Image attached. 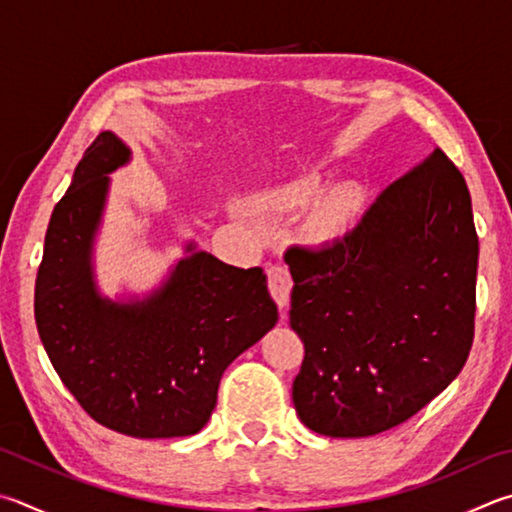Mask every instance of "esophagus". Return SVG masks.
<instances>
[{
  "mask_svg": "<svg viewBox=\"0 0 512 512\" xmlns=\"http://www.w3.org/2000/svg\"><path fill=\"white\" fill-rule=\"evenodd\" d=\"M266 275H268V291H271L273 300L284 311L288 306V297H291V288H293L291 273H288V268L282 264H271L266 268Z\"/></svg>",
  "mask_w": 512,
  "mask_h": 512,
  "instance_id": "esophagus-1",
  "label": "esophagus"
}]
</instances>
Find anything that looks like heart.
Returning <instances> with one entry per match:
<instances>
[{
  "instance_id": "heart-1",
  "label": "heart",
  "mask_w": 512,
  "mask_h": 512,
  "mask_svg": "<svg viewBox=\"0 0 512 512\" xmlns=\"http://www.w3.org/2000/svg\"><path fill=\"white\" fill-rule=\"evenodd\" d=\"M324 192H327V183L318 174H302L268 190L262 203L271 210H302L322 196L309 221V237L327 244V241L345 237L356 226L362 212V194L353 185H340L327 197Z\"/></svg>"
}]
</instances>
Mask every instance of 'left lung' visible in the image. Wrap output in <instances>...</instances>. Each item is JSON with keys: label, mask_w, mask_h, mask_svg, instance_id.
<instances>
[{"label": "left lung", "mask_w": 512, "mask_h": 512, "mask_svg": "<svg viewBox=\"0 0 512 512\" xmlns=\"http://www.w3.org/2000/svg\"><path fill=\"white\" fill-rule=\"evenodd\" d=\"M293 405L340 439L405 423L459 376L475 338L479 239L463 174L439 147L320 248L291 246Z\"/></svg>", "instance_id": "obj_1"}]
</instances>
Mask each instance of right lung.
Wrapping results in <instances>:
<instances>
[{
  "label": "right lung",
  "mask_w": 512,
  "mask_h": 512,
  "mask_svg": "<svg viewBox=\"0 0 512 512\" xmlns=\"http://www.w3.org/2000/svg\"><path fill=\"white\" fill-rule=\"evenodd\" d=\"M129 156L102 132L78 163L46 228L35 324L53 369L94 421L136 439L190 436L215 410L226 367L275 327L277 306L262 268L244 271L203 250L145 300L98 293L91 250L107 174Z\"/></svg>",
  "instance_id": "add662e5"
}]
</instances>
